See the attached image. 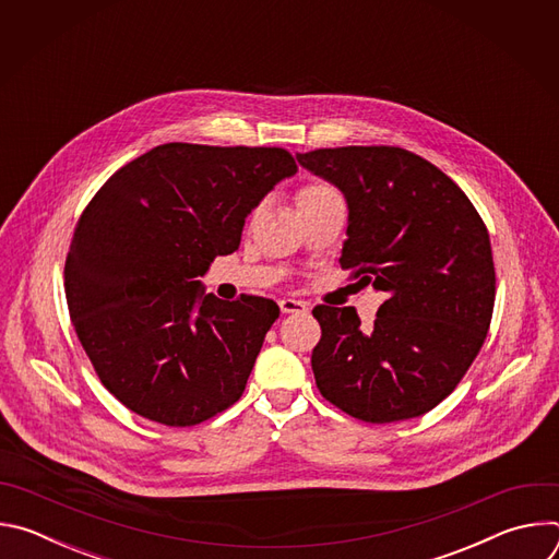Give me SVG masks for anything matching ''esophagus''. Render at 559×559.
I'll return each mask as SVG.
<instances>
[{
    "instance_id": "34e87169",
    "label": "esophagus",
    "mask_w": 559,
    "mask_h": 559,
    "mask_svg": "<svg viewBox=\"0 0 559 559\" xmlns=\"http://www.w3.org/2000/svg\"><path fill=\"white\" fill-rule=\"evenodd\" d=\"M278 305H281L283 313H305L309 309V305L298 298H281Z\"/></svg>"
}]
</instances>
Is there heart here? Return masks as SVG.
Listing matches in <instances>:
<instances>
[{
	"mask_svg": "<svg viewBox=\"0 0 559 559\" xmlns=\"http://www.w3.org/2000/svg\"><path fill=\"white\" fill-rule=\"evenodd\" d=\"M334 199H341V192L323 179H309L296 190V203L300 210L321 205V203H328Z\"/></svg>",
	"mask_w": 559,
	"mask_h": 559,
	"instance_id": "obj_1",
	"label": "heart"
}]
</instances>
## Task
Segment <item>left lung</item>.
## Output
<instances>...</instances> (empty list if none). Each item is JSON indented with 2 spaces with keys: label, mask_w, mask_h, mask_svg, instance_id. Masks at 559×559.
<instances>
[{
  "label": "left lung",
  "mask_w": 559,
  "mask_h": 559,
  "mask_svg": "<svg viewBox=\"0 0 559 559\" xmlns=\"http://www.w3.org/2000/svg\"><path fill=\"white\" fill-rule=\"evenodd\" d=\"M298 164L349 205L341 267L384 292L373 325L354 307L316 305L318 391L352 418L427 414L480 354L496 302L489 231L468 197L427 158L395 145L318 147Z\"/></svg>",
  "instance_id": "obj_1"
}]
</instances>
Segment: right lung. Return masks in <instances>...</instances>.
Masks as SVG:
<instances>
[{
	"instance_id": "add662e5",
	"label": "right lung",
	"mask_w": 559,
	"mask_h": 559,
	"mask_svg": "<svg viewBox=\"0 0 559 559\" xmlns=\"http://www.w3.org/2000/svg\"><path fill=\"white\" fill-rule=\"evenodd\" d=\"M294 173L285 147L164 143L119 168L79 216L63 267L70 321L130 412L194 427L243 395L281 309L201 294L197 278L238 250L246 216Z\"/></svg>"
}]
</instances>
